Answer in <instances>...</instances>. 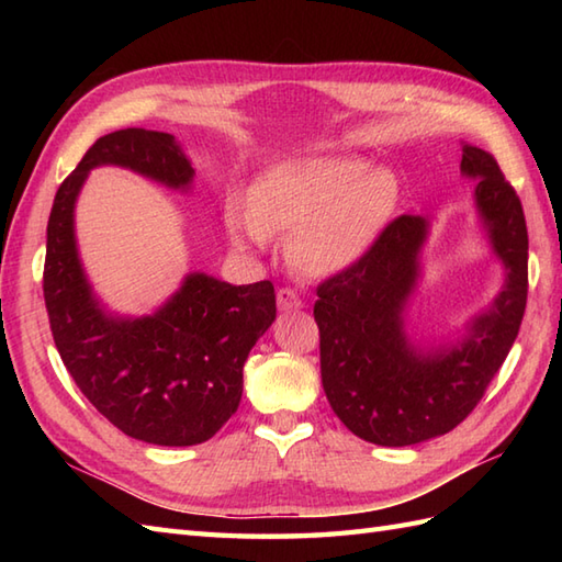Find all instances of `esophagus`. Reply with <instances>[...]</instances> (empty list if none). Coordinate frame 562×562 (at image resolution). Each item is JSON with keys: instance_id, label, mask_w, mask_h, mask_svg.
<instances>
[{"instance_id": "obj_1", "label": "esophagus", "mask_w": 562, "mask_h": 562, "mask_svg": "<svg viewBox=\"0 0 562 562\" xmlns=\"http://www.w3.org/2000/svg\"><path fill=\"white\" fill-rule=\"evenodd\" d=\"M302 296L296 294L294 290H290V288H282L280 292H278V306H280V312H292V308H302Z\"/></svg>"}]
</instances>
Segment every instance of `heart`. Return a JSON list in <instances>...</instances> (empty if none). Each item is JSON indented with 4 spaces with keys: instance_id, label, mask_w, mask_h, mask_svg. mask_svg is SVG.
Here are the masks:
<instances>
[{
    "instance_id": "1",
    "label": "heart",
    "mask_w": 562,
    "mask_h": 562,
    "mask_svg": "<svg viewBox=\"0 0 562 562\" xmlns=\"http://www.w3.org/2000/svg\"><path fill=\"white\" fill-rule=\"evenodd\" d=\"M398 178L360 157H306L270 166L241 202H226L224 232L238 250H262L290 234L288 256L308 278L360 266L398 207Z\"/></svg>"
}]
</instances>
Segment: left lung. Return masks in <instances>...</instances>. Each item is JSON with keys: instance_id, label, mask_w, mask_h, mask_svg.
<instances>
[{"instance_id": "8db88e82", "label": "left lung", "mask_w": 562, "mask_h": 562, "mask_svg": "<svg viewBox=\"0 0 562 562\" xmlns=\"http://www.w3.org/2000/svg\"><path fill=\"white\" fill-rule=\"evenodd\" d=\"M473 202L505 282L493 304L439 345L415 342L405 306L420 280L429 220H393L360 266L318 284L321 381L342 425L379 447H411L465 420L515 345L527 308L529 236L521 202L493 154L461 149Z\"/></svg>"}]
</instances>
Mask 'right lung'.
<instances>
[{
	"instance_id": "1",
	"label": "right lung",
	"mask_w": 562,
	"mask_h": 562,
	"mask_svg": "<svg viewBox=\"0 0 562 562\" xmlns=\"http://www.w3.org/2000/svg\"><path fill=\"white\" fill-rule=\"evenodd\" d=\"M97 166H121L181 193L195 178L176 137L157 130H115L83 154L47 220L43 294L57 352L93 408L127 437L202 445L238 408L246 357L278 312L274 288L190 272L149 316L109 312L83 272L75 234L77 198Z\"/></svg>"
}]
</instances>
